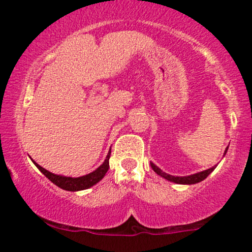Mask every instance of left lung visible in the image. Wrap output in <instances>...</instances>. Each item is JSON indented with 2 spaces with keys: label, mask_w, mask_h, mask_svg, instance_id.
<instances>
[{
  "label": "left lung",
  "mask_w": 252,
  "mask_h": 252,
  "mask_svg": "<svg viewBox=\"0 0 252 252\" xmlns=\"http://www.w3.org/2000/svg\"><path fill=\"white\" fill-rule=\"evenodd\" d=\"M227 152V148L225 149V153L224 155L226 154ZM150 166H152V168L154 172L156 173L158 175L162 176V178L167 179L168 181H172V182H175V184H180V185H193V184H198V182H200L204 180V179H206L207 176H209L211 173L213 172L216 168L215 167H212V168H209L206 170H202V172H199V173H195V174H192V175H189V176H174V175H170V174H167V173H164L158 168V166H155L154 163L150 162Z\"/></svg>",
  "instance_id": "1"
}]
</instances>
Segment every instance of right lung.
<instances>
[{
	"instance_id": "1",
	"label": "right lung",
	"mask_w": 252,
	"mask_h": 252,
	"mask_svg": "<svg viewBox=\"0 0 252 252\" xmlns=\"http://www.w3.org/2000/svg\"><path fill=\"white\" fill-rule=\"evenodd\" d=\"M110 154H111V149L109 150L108 155H106L105 161L100 164L99 167L96 170H94L90 174H86L84 176H79V178H71V176H63V175H57L53 174V173L48 172L45 168H42L41 166H39L36 162L34 164L39 168L40 172L42 173L48 180H51L54 185H57L60 189L65 190H71V192H76V190H83L88 189L90 187H92L94 185H96L97 182H99L104 178V175L106 174L109 169V158Z\"/></svg>"
}]
</instances>
